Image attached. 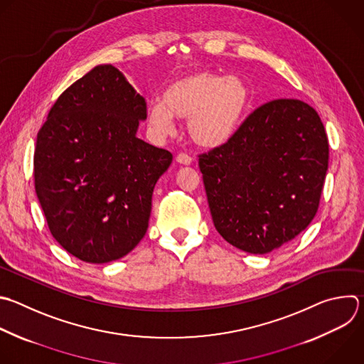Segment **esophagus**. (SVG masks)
<instances>
[{"instance_id":"obj_1","label":"esophagus","mask_w":364,"mask_h":364,"mask_svg":"<svg viewBox=\"0 0 364 364\" xmlns=\"http://www.w3.org/2000/svg\"><path fill=\"white\" fill-rule=\"evenodd\" d=\"M191 160H193V159H191L188 154H186V153H180V154L176 157V161L180 163V164H183V166L191 164Z\"/></svg>"}]
</instances>
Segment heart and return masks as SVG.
Wrapping results in <instances>:
<instances>
[{"mask_svg": "<svg viewBox=\"0 0 364 364\" xmlns=\"http://www.w3.org/2000/svg\"><path fill=\"white\" fill-rule=\"evenodd\" d=\"M252 91L245 78L196 70L173 80L163 92V101L149 107L150 124L160 133L173 129V117L188 118L191 140L204 149L228 143L249 111Z\"/></svg>", "mask_w": 364, "mask_h": 364, "instance_id": "obj_1", "label": "heart"}]
</instances>
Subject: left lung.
Instances as JSON below:
<instances>
[{"label": "left lung", "mask_w": 364, "mask_h": 364, "mask_svg": "<svg viewBox=\"0 0 364 364\" xmlns=\"http://www.w3.org/2000/svg\"><path fill=\"white\" fill-rule=\"evenodd\" d=\"M215 230L231 246L266 255L314 218L328 141L317 111L279 98L255 109L234 137L198 156Z\"/></svg>", "instance_id": "obj_1"}]
</instances>
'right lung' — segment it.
Instances as JSON below:
<instances>
[{
	"label": "right lung",
	"instance_id": "obj_1",
	"mask_svg": "<svg viewBox=\"0 0 364 364\" xmlns=\"http://www.w3.org/2000/svg\"><path fill=\"white\" fill-rule=\"evenodd\" d=\"M147 104L114 65L94 67L51 107L37 134L34 184L58 245L87 263L129 255L144 237L173 154L137 137Z\"/></svg>",
	"mask_w": 364,
	"mask_h": 364
}]
</instances>
